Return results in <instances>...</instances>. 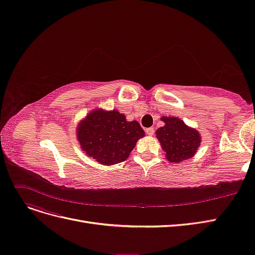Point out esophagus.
<instances>
[{
	"mask_svg": "<svg viewBox=\"0 0 255 255\" xmlns=\"http://www.w3.org/2000/svg\"><path fill=\"white\" fill-rule=\"evenodd\" d=\"M145 131H146V134H147V135L152 136V135H154V131H155V129H154L153 128H147L145 129Z\"/></svg>",
	"mask_w": 255,
	"mask_h": 255,
	"instance_id": "1",
	"label": "esophagus"
}]
</instances>
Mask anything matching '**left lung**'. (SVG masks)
<instances>
[{
  "label": "left lung",
  "instance_id": "obj_1",
  "mask_svg": "<svg viewBox=\"0 0 255 255\" xmlns=\"http://www.w3.org/2000/svg\"><path fill=\"white\" fill-rule=\"evenodd\" d=\"M165 126L156 130V137L161 143L166 159L180 162L191 158L200 145L198 131L184 125L178 118L162 117Z\"/></svg>",
  "mask_w": 255,
  "mask_h": 255
}]
</instances>
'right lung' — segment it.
I'll use <instances>...</instances> for the list:
<instances>
[{
    "label": "right lung",
    "instance_id": "obj_1",
    "mask_svg": "<svg viewBox=\"0 0 255 255\" xmlns=\"http://www.w3.org/2000/svg\"><path fill=\"white\" fill-rule=\"evenodd\" d=\"M82 150L101 164L125 161L144 130L137 121H127L117 111L91 112L78 127Z\"/></svg>",
    "mask_w": 255,
    "mask_h": 255
}]
</instances>
